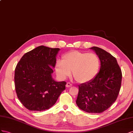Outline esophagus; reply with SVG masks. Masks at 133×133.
<instances>
[{
    "instance_id": "obj_1",
    "label": "esophagus",
    "mask_w": 133,
    "mask_h": 133,
    "mask_svg": "<svg viewBox=\"0 0 133 133\" xmlns=\"http://www.w3.org/2000/svg\"><path fill=\"white\" fill-rule=\"evenodd\" d=\"M66 86L67 87V88H70V87L72 86V84H71V83H70V82H67V83H66Z\"/></svg>"
}]
</instances>
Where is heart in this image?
<instances>
[{
    "instance_id": "1",
    "label": "heart",
    "mask_w": 133,
    "mask_h": 133,
    "mask_svg": "<svg viewBox=\"0 0 133 133\" xmlns=\"http://www.w3.org/2000/svg\"><path fill=\"white\" fill-rule=\"evenodd\" d=\"M100 65L98 57L94 53L77 51L67 53L62 56V61L56 64V72L62 79L71 75L79 83H85L92 79L98 72Z\"/></svg>"
}]
</instances>
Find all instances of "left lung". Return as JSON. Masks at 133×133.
Returning <instances> with one entry per match:
<instances>
[{"instance_id": "left-lung-1", "label": "left lung", "mask_w": 133, "mask_h": 133, "mask_svg": "<svg viewBox=\"0 0 133 133\" xmlns=\"http://www.w3.org/2000/svg\"><path fill=\"white\" fill-rule=\"evenodd\" d=\"M100 61L101 66L91 80L78 85L76 101L77 107L88 113H101L110 108L118 96L122 73L116 59L102 49L93 47Z\"/></svg>"}]
</instances>
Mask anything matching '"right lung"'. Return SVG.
<instances>
[{
	"instance_id": "right-lung-1",
	"label": "right lung",
	"mask_w": 133,
	"mask_h": 133,
	"mask_svg": "<svg viewBox=\"0 0 133 133\" xmlns=\"http://www.w3.org/2000/svg\"><path fill=\"white\" fill-rule=\"evenodd\" d=\"M59 48L41 45L23 56L15 69L17 97L29 110L41 111L51 108L65 90V81L52 78Z\"/></svg>"
}]
</instances>
